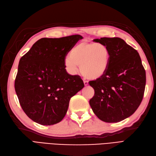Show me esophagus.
Returning <instances> with one entry per match:
<instances>
[{
	"label": "esophagus",
	"instance_id": "esophagus-1",
	"mask_svg": "<svg viewBox=\"0 0 156 156\" xmlns=\"http://www.w3.org/2000/svg\"><path fill=\"white\" fill-rule=\"evenodd\" d=\"M83 83H84L85 86H87V85H89V83H88V81H83Z\"/></svg>",
	"mask_w": 156,
	"mask_h": 156
}]
</instances>
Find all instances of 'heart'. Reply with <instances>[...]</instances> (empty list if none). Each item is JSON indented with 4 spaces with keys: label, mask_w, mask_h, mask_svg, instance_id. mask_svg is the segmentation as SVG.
<instances>
[{
    "label": "heart",
    "mask_w": 156,
    "mask_h": 156,
    "mask_svg": "<svg viewBox=\"0 0 156 156\" xmlns=\"http://www.w3.org/2000/svg\"><path fill=\"white\" fill-rule=\"evenodd\" d=\"M111 59V51L107 45L83 41L70 51L69 58L66 59L65 65L71 74H75L77 66H80L83 76L94 80L106 73Z\"/></svg>",
    "instance_id": "b5f03b06"
}]
</instances>
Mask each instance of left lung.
Returning a JSON list of instances; mask_svg holds the SVG:
<instances>
[{
	"label": "left lung",
	"instance_id": "1",
	"mask_svg": "<svg viewBox=\"0 0 156 156\" xmlns=\"http://www.w3.org/2000/svg\"><path fill=\"white\" fill-rule=\"evenodd\" d=\"M93 41L107 45L111 59L106 73L89 83L94 90L89 104L102 121L120 122L134 114L141 103L146 71L138 51L122 39L101 37Z\"/></svg>",
	"mask_w": 156,
	"mask_h": 156
}]
</instances>
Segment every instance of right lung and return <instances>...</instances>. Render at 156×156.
<instances>
[{
	"mask_svg": "<svg viewBox=\"0 0 156 156\" xmlns=\"http://www.w3.org/2000/svg\"><path fill=\"white\" fill-rule=\"evenodd\" d=\"M80 35L41 38L20 59L14 87L22 108L30 119L49 126L66 116L70 98L84 87L80 76L66 69L67 54Z\"/></svg>",
	"mask_w": 156,
	"mask_h": 156,
	"instance_id": "add662e5",
	"label": "right lung"
}]
</instances>
